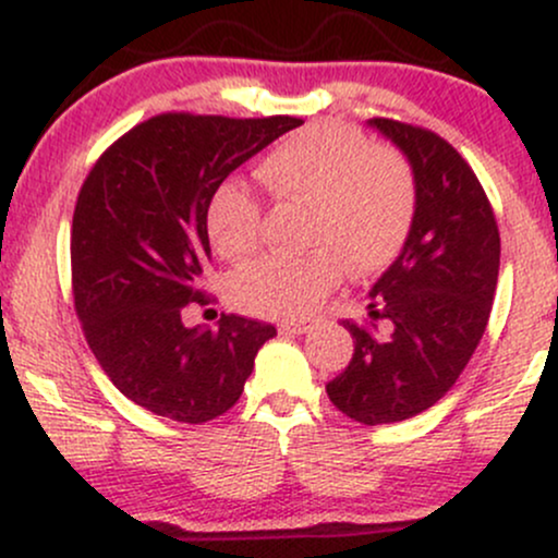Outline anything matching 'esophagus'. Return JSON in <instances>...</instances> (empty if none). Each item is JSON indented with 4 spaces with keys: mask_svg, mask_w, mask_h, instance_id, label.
<instances>
[{
    "mask_svg": "<svg viewBox=\"0 0 558 558\" xmlns=\"http://www.w3.org/2000/svg\"><path fill=\"white\" fill-rule=\"evenodd\" d=\"M314 327H317V322L314 319H293V322H280L278 330L286 335H306L312 332Z\"/></svg>",
    "mask_w": 558,
    "mask_h": 558,
    "instance_id": "34e87169",
    "label": "esophagus"
}]
</instances>
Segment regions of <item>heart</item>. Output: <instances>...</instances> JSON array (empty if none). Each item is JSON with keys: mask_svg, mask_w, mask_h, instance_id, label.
<instances>
[{"mask_svg": "<svg viewBox=\"0 0 558 558\" xmlns=\"http://www.w3.org/2000/svg\"><path fill=\"white\" fill-rule=\"evenodd\" d=\"M257 177L278 199L306 205L304 254H267L231 278V299L267 319H301L353 275L385 267L413 220L415 190L405 160L372 147L351 126H308L262 158ZM207 239L223 259H244L259 236V207L239 181L220 184L207 203Z\"/></svg>", "mask_w": 558, "mask_h": 558, "instance_id": "heart-1", "label": "heart"}]
</instances>
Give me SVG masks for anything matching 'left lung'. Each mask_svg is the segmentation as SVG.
Masks as SVG:
<instances>
[{
    "instance_id": "1",
    "label": "left lung",
    "mask_w": 558,
    "mask_h": 558,
    "mask_svg": "<svg viewBox=\"0 0 558 558\" xmlns=\"http://www.w3.org/2000/svg\"><path fill=\"white\" fill-rule=\"evenodd\" d=\"M411 166L415 205L392 265L368 291L377 338L353 322V359L327 395L364 426L395 424L445 398L478 348L499 280V228L481 181L439 134L368 119Z\"/></svg>"
}]
</instances>
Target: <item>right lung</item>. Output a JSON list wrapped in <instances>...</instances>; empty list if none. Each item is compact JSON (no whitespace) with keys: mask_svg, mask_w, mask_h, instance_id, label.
I'll return each instance as SVG.
<instances>
[{"mask_svg":"<svg viewBox=\"0 0 558 558\" xmlns=\"http://www.w3.org/2000/svg\"><path fill=\"white\" fill-rule=\"evenodd\" d=\"M293 117L160 113L119 137L80 190L72 215V291L87 345L122 395L145 411L205 424L236 405L257 351L278 330L223 314L186 327L205 304L207 203Z\"/></svg>","mask_w":558,"mask_h":558,"instance_id":"add662e5","label":"right lung"}]
</instances>
